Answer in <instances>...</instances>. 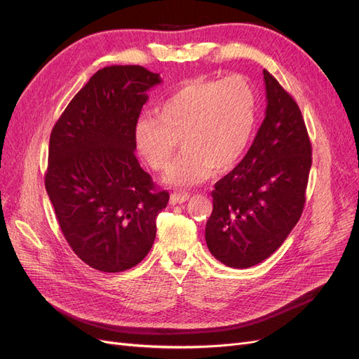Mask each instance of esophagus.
Segmentation results:
<instances>
[{
  "instance_id": "34e87169",
  "label": "esophagus",
  "mask_w": 359,
  "mask_h": 359,
  "mask_svg": "<svg viewBox=\"0 0 359 359\" xmlns=\"http://www.w3.org/2000/svg\"><path fill=\"white\" fill-rule=\"evenodd\" d=\"M190 199L189 193H172L170 194V203L172 205H178V203H184Z\"/></svg>"
}]
</instances>
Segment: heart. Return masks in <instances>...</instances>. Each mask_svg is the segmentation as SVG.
<instances>
[{
    "label": "heart",
    "mask_w": 359,
    "mask_h": 359,
    "mask_svg": "<svg viewBox=\"0 0 359 359\" xmlns=\"http://www.w3.org/2000/svg\"><path fill=\"white\" fill-rule=\"evenodd\" d=\"M257 116L256 91L243 76L194 79L172 93L135 126V145L147 165L166 170L178 140L184 153L168 172L166 182L196 186L241 161L253 139Z\"/></svg>",
    "instance_id": "obj_1"
}]
</instances>
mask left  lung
<instances>
[{"label": "left lung", "mask_w": 359, "mask_h": 359, "mask_svg": "<svg viewBox=\"0 0 359 359\" xmlns=\"http://www.w3.org/2000/svg\"><path fill=\"white\" fill-rule=\"evenodd\" d=\"M266 111L245 157L215 182L205 240L231 268L264 262L285 243L306 203L311 144L297 102L264 70Z\"/></svg>", "instance_id": "8db88e82"}]
</instances>
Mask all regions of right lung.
I'll return each instance as SVG.
<instances>
[{"mask_svg": "<svg viewBox=\"0 0 359 359\" xmlns=\"http://www.w3.org/2000/svg\"><path fill=\"white\" fill-rule=\"evenodd\" d=\"M158 83L145 67H104L52 128L48 196L76 256L103 273L133 268L149 253L169 201L135 156V126Z\"/></svg>", "mask_w": 359, "mask_h": 359, "instance_id": "1", "label": "right lung"}]
</instances>
